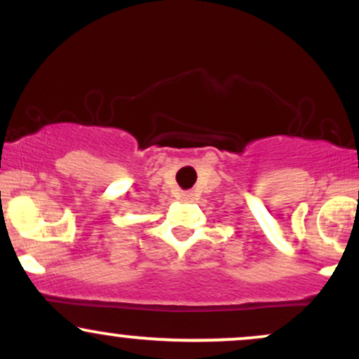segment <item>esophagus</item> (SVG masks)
Here are the masks:
<instances>
[{"mask_svg": "<svg viewBox=\"0 0 359 359\" xmlns=\"http://www.w3.org/2000/svg\"><path fill=\"white\" fill-rule=\"evenodd\" d=\"M180 199H182V201H191L192 199V192H182V194H180Z\"/></svg>", "mask_w": 359, "mask_h": 359, "instance_id": "obj_1", "label": "esophagus"}]
</instances>
